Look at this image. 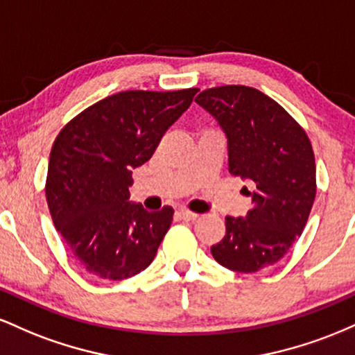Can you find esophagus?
Masks as SVG:
<instances>
[{
    "mask_svg": "<svg viewBox=\"0 0 355 355\" xmlns=\"http://www.w3.org/2000/svg\"><path fill=\"white\" fill-rule=\"evenodd\" d=\"M177 217L180 220H185V222H190V220H195L198 217L195 211H190V210H178L177 211Z\"/></svg>",
    "mask_w": 355,
    "mask_h": 355,
    "instance_id": "esophagus-1",
    "label": "esophagus"
}]
</instances>
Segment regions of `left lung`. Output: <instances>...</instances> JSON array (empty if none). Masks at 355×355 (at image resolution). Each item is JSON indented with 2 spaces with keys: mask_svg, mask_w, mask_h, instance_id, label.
I'll use <instances>...</instances> for the list:
<instances>
[{
  "mask_svg": "<svg viewBox=\"0 0 355 355\" xmlns=\"http://www.w3.org/2000/svg\"><path fill=\"white\" fill-rule=\"evenodd\" d=\"M227 138L229 172L248 183L245 217L225 218V237L211 255L230 270L274 266L302 235L315 198V160L299 123L259 89L227 85L195 98Z\"/></svg>",
  "mask_w": 355,
  "mask_h": 355,
  "instance_id": "1",
  "label": "left lung"
}]
</instances>
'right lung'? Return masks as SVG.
I'll return each instance as SVG.
<instances>
[{
	"label": "right lung",
	"instance_id": "obj_1",
	"mask_svg": "<svg viewBox=\"0 0 355 355\" xmlns=\"http://www.w3.org/2000/svg\"><path fill=\"white\" fill-rule=\"evenodd\" d=\"M197 88L120 92L81 112L53 144L46 202L53 223L89 275L125 280L157 255L173 209L130 200L132 173L191 105Z\"/></svg>",
	"mask_w": 355,
	"mask_h": 355
}]
</instances>
